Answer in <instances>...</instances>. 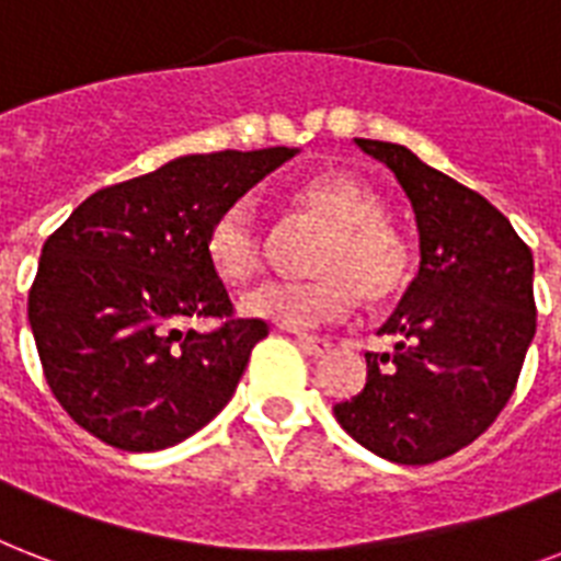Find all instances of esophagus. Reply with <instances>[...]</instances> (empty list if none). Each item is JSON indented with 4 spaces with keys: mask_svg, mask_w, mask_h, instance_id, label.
<instances>
[{
    "mask_svg": "<svg viewBox=\"0 0 561 561\" xmlns=\"http://www.w3.org/2000/svg\"><path fill=\"white\" fill-rule=\"evenodd\" d=\"M296 345L302 348V352L313 354V357H322V354L331 352V343H328L325 336H313V334H296Z\"/></svg>",
    "mask_w": 561,
    "mask_h": 561,
    "instance_id": "obj_1",
    "label": "esophagus"
}]
</instances>
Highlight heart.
<instances>
[{
    "instance_id": "heart-1",
    "label": "heart",
    "mask_w": 561,
    "mask_h": 561,
    "mask_svg": "<svg viewBox=\"0 0 561 561\" xmlns=\"http://www.w3.org/2000/svg\"><path fill=\"white\" fill-rule=\"evenodd\" d=\"M296 218L325 227L313 244L305 282H267L241 296V311L276 325L320 328L345 320L366 299H386L407 273V248L383 221V204L348 175L317 178L294 193ZM213 271L230 285H244L265 265V236L244 202L225 207L204 241Z\"/></svg>"
}]
</instances>
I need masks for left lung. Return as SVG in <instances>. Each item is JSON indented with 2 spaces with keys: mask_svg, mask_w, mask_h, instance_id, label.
<instances>
[{
  "mask_svg": "<svg viewBox=\"0 0 561 561\" xmlns=\"http://www.w3.org/2000/svg\"><path fill=\"white\" fill-rule=\"evenodd\" d=\"M403 186L421 236V267L366 354L359 394L334 417L368 453L432 463L472 444L516 389L536 334L533 253L507 218L407 147L354 138Z\"/></svg>",
  "mask_w": 561,
  "mask_h": 561,
  "instance_id": "1",
  "label": "left lung"
}]
</instances>
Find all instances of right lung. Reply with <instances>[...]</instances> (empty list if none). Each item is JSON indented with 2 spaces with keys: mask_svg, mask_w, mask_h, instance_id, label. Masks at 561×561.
<instances>
[{
  "mask_svg": "<svg viewBox=\"0 0 561 561\" xmlns=\"http://www.w3.org/2000/svg\"><path fill=\"white\" fill-rule=\"evenodd\" d=\"M299 149L184 154L89 195L43 244L28 322L54 398L85 432L154 453L233 398L262 320L233 302L204 250L209 225ZM228 322L209 335L186 319Z\"/></svg>",
  "mask_w": 561,
  "mask_h": 561,
  "instance_id": "add662e5",
  "label": "right lung"
}]
</instances>
